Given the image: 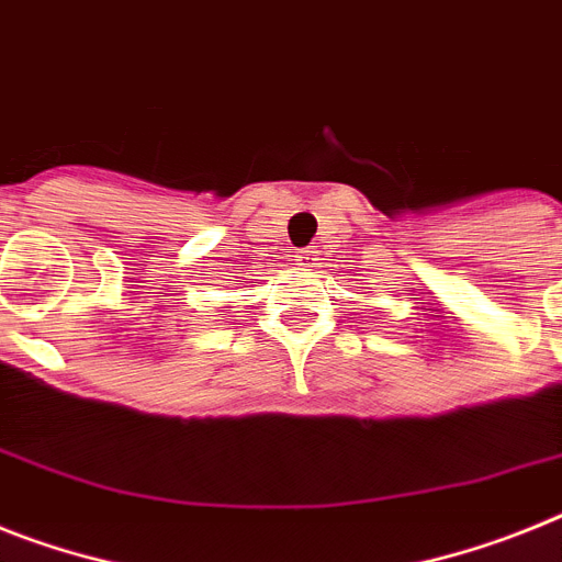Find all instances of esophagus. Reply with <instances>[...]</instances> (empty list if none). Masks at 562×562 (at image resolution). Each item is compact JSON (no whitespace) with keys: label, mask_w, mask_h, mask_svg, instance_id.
<instances>
[{"label":"esophagus","mask_w":562,"mask_h":562,"mask_svg":"<svg viewBox=\"0 0 562 562\" xmlns=\"http://www.w3.org/2000/svg\"><path fill=\"white\" fill-rule=\"evenodd\" d=\"M296 266H305V268L317 266V251H314V248H303V251H296Z\"/></svg>","instance_id":"34e87169"}]
</instances>
